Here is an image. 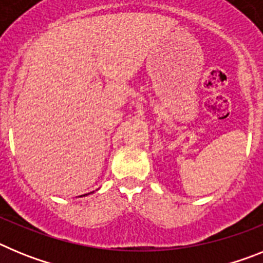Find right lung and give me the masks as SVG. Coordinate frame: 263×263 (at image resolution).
I'll return each mask as SVG.
<instances>
[{"instance_id":"right-lung-1","label":"right lung","mask_w":263,"mask_h":263,"mask_svg":"<svg viewBox=\"0 0 263 263\" xmlns=\"http://www.w3.org/2000/svg\"><path fill=\"white\" fill-rule=\"evenodd\" d=\"M83 196H85V195H83Z\"/></svg>"}]
</instances>
